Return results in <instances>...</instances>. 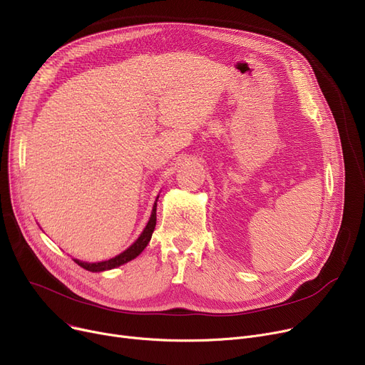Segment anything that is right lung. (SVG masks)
Segmentation results:
<instances>
[{
  "instance_id": "1",
  "label": "right lung",
  "mask_w": 365,
  "mask_h": 365,
  "mask_svg": "<svg viewBox=\"0 0 365 365\" xmlns=\"http://www.w3.org/2000/svg\"><path fill=\"white\" fill-rule=\"evenodd\" d=\"M155 225H157V202H155V205H153V208H152L150 219H149L146 227L143 229V232L140 234V237L136 241H134L127 248L125 252H123L121 255L115 256V257H112L109 260L99 262V263H87V262H81V260H76V259H73V262L78 263L81 267H84V269H87L90 272H102V271L113 269V267L121 266V264L133 260L134 257H138L145 250V247L150 241V237H152L153 229H155Z\"/></svg>"
}]
</instances>
